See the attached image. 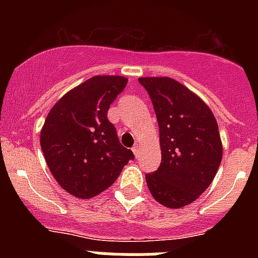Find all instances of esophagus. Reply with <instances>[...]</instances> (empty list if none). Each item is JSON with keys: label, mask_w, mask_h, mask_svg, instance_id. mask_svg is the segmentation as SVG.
Wrapping results in <instances>:
<instances>
[{"label": "esophagus", "mask_w": 258, "mask_h": 258, "mask_svg": "<svg viewBox=\"0 0 258 258\" xmlns=\"http://www.w3.org/2000/svg\"><path fill=\"white\" fill-rule=\"evenodd\" d=\"M140 150H141V146L140 145H134L133 146V149H132V151H133L134 156H136V157L140 156Z\"/></svg>", "instance_id": "34e87169"}]
</instances>
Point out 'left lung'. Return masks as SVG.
I'll use <instances>...</instances> for the list:
<instances>
[{
  "label": "left lung",
  "instance_id": "1",
  "mask_svg": "<svg viewBox=\"0 0 258 258\" xmlns=\"http://www.w3.org/2000/svg\"><path fill=\"white\" fill-rule=\"evenodd\" d=\"M154 104L160 134L161 164L146 174L157 203L178 209L198 199L216 177L222 142L212 109L170 77H140Z\"/></svg>",
  "mask_w": 258,
  "mask_h": 258
}]
</instances>
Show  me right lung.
<instances>
[{
    "instance_id": "right-lung-1",
    "label": "right lung",
    "mask_w": 258,
    "mask_h": 258,
    "mask_svg": "<svg viewBox=\"0 0 258 258\" xmlns=\"http://www.w3.org/2000/svg\"><path fill=\"white\" fill-rule=\"evenodd\" d=\"M126 83L124 76H93L66 93L45 118L40 143L47 166L59 186L79 199L107 190L134 157L107 118Z\"/></svg>"
}]
</instances>
